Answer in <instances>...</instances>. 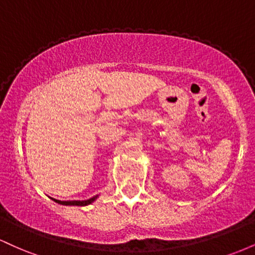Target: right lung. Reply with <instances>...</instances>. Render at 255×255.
<instances>
[{"label": "right lung", "mask_w": 255, "mask_h": 255, "mask_svg": "<svg viewBox=\"0 0 255 255\" xmlns=\"http://www.w3.org/2000/svg\"><path fill=\"white\" fill-rule=\"evenodd\" d=\"M97 198H98V195H96V197H93L91 199H87V200H68V201L57 200V199H54V198H51V199L55 201V203L61 204V205H68V206H86V205H90L91 203H93V201H95Z\"/></svg>", "instance_id": "1"}]
</instances>
